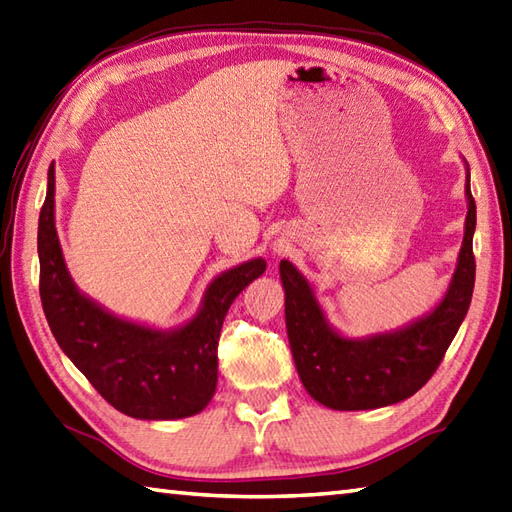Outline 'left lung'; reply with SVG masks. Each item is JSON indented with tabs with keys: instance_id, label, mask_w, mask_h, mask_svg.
Segmentation results:
<instances>
[{
	"instance_id": "left-lung-1",
	"label": "left lung",
	"mask_w": 512,
	"mask_h": 512,
	"mask_svg": "<svg viewBox=\"0 0 512 512\" xmlns=\"http://www.w3.org/2000/svg\"><path fill=\"white\" fill-rule=\"evenodd\" d=\"M467 164V162H464ZM467 221L449 287L429 313L394 331L348 337L328 322L311 282L289 260L280 263L291 355L304 390L339 412L377 410L410 399L431 379L469 311L475 258V201L467 164Z\"/></svg>"
}]
</instances>
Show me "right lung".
Instances as JSON below:
<instances>
[{
    "instance_id": "add662e5",
    "label": "right lung",
    "mask_w": 512,
    "mask_h": 512,
    "mask_svg": "<svg viewBox=\"0 0 512 512\" xmlns=\"http://www.w3.org/2000/svg\"><path fill=\"white\" fill-rule=\"evenodd\" d=\"M41 302L50 331L74 366L118 412L140 420L195 416L217 390L221 326L236 295L265 274L252 258L214 278L199 311L175 328H155L111 313L74 285L54 221V164L39 214Z\"/></svg>"
}]
</instances>
